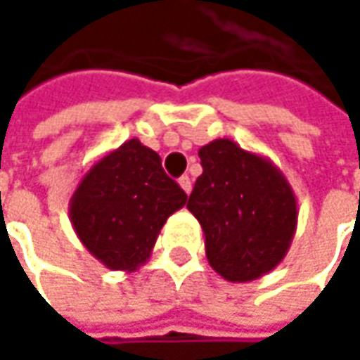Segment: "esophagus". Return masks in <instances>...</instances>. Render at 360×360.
<instances>
[{"instance_id": "1", "label": "esophagus", "mask_w": 360, "mask_h": 360, "mask_svg": "<svg viewBox=\"0 0 360 360\" xmlns=\"http://www.w3.org/2000/svg\"><path fill=\"white\" fill-rule=\"evenodd\" d=\"M178 184H180V188H182L186 194H190V192H192V180H190V176H182V178L178 180Z\"/></svg>"}]
</instances>
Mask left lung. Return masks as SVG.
<instances>
[{"mask_svg": "<svg viewBox=\"0 0 360 360\" xmlns=\"http://www.w3.org/2000/svg\"><path fill=\"white\" fill-rule=\"evenodd\" d=\"M202 174L186 208L204 232L210 266L230 283H250L284 260L295 238V190L274 162L218 138L198 150Z\"/></svg>", "mask_w": 360, "mask_h": 360, "instance_id": "obj_1", "label": "left lung"}]
</instances>
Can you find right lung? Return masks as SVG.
<instances>
[{"label": "right lung", "instance_id": "1", "mask_svg": "<svg viewBox=\"0 0 360 360\" xmlns=\"http://www.w3.org/2000/svg\"><path fill=\"white\" fill-rule=\"evenodd\" d=\"M188 202L160 156L138 138L91 162L70 198V222L105 269L134 272L152 255L166 220Z\"/></svg>", "mask_w": 360, "mask_h": 360}]
</instances>
